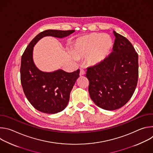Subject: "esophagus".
<instances>
[{
	"mask_svg": "<svg viewBox=\"0 0 153 153\" xmlns=\"http://www.w3.org/2000/svg\"><path fill=\"white\" fill-rule=\"evenodd\" d=\"M85 74V72L84 70L82 68H80V76H83Z\"/></svg>",
	"mask_w": 153,
	"mask_h": 153,
	"instance_id": "obj_1",
	"label": "esophagus"
}]
</instances>
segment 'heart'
I'll return each mask as SVG.
<instances>
[{
	"label": "heart",
	"instance_id": "b5f03b06",
	"mask_svg": "<svg viewBox=\"0 0 153 153\" xmlns=\"http://www.w3.org/2000/svg\"><path fill=\"white\" fill-rule=\"evenodd\" d=\"M113 46L112 38L107 34L94 33L77 39L74 51L77 56H86L90 65L102 62L110 54Z\"/></svg>",
	"mask_w": 153,
	"mask_h": 153
}]
</instances>
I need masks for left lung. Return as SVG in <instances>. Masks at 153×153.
Returning <instances> with one entry per match:
<instances>
[{
  "instance_id": "left-lung-1",
  "label": "left lung",
  "mask_w": 153,
  "mask_h": 153,
  "mask_svg": "<svg viewBox=\"0 0 153 153\" xmlns=\"http://www.w3.org/2000/svg\"><path fill=\"white\" fill-rule=\"evenodd\" d=\"M113 52L102 62L87 68L88 91L99 107L115 110L132 97L139 76L138 54L131 42L113 31Z\"/></svg>"
}]
</instances>
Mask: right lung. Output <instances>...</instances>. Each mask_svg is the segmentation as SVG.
<instances>
[{"instance_id": "right-lung-1", "label": "right lung", "mask_w": 153, "mask_h": 153, "mask_svg": "<svg viewBox=\"0 0 153 153\" xmlns=\"http://www.w3.org/2000/svg\"><path fill=\"white\" fill-rule=\"evenodd\" d=\"M74 30H48L37 34L29 43L21 59L20 80L25 96L37 110L56 114L66 108L73 87L79 77L80 70L67 73L62 70L43 72L35 65L33 47L42 37L53 36L63 38Z\"/></svg>"}]
</instances>
